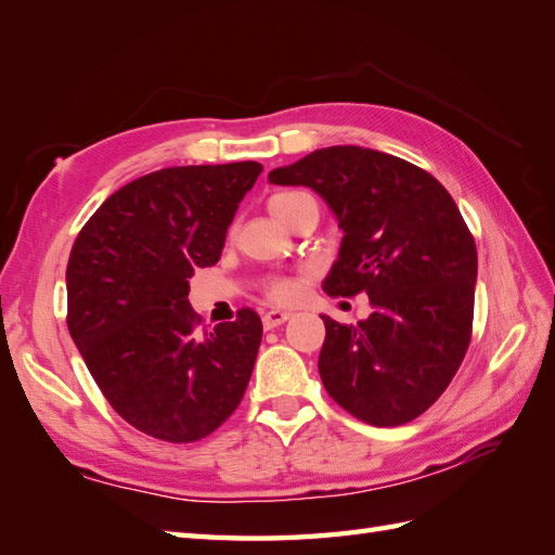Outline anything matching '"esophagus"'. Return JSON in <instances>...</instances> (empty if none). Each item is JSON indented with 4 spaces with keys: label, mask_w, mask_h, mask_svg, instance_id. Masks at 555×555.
Masks as SVG:
<instances>
[{
    "label": "esophagus",
    "mask_w": 555,
    "mask_h": 555,
    "mask_svg": "<svg viewBox=\"0 0 555 555\" xmlns=\"http://www.w3.org/2000/svg\"><path fill=\"white\" fill-rule=\"evenodd\" d=\"M292 313L287 311H266L263 313V327L266 330H273V327H280L282 323H287Z\"/></svg>",
    "instance_id": "obj_1"
}]
</instances>
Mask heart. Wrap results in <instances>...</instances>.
I'll return each instance as SVG.
<instances>
[{
  "label": "heart",
  "mask_w": 555,
  "mask_h": 555,
  "mask_svg": "<svg viewBox=\"0 0 555 555\" xmlns=\"http://www.w3.org/2000/svg\"><path fill=\"white\" fill-rule=\"evenodd\" d=\"M306 196H309L306 192H278L268 199V208L270 214L285 223L289 214L294 211V206H297L301 199H306ZM297 292H299V282L294 278H275L266 285V294L273 301H292L297 297Z\"/></svg>",
  "instance_id": "b5f03b06"
}]
</instances>
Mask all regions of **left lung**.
<instances>
[{
    "mask_svg": "<svg viewBox=\"0 0 555 555\" xmlns=\"http://www.w3.org/2000/svg\"><path fill=\"white\" fill-rule=\"evenodd\" d=\"M273 184H306L344 230L323 282L330 297L365 292L359 325L323 315L318 371L344 411L375 427L415 421L465 359L473 337L477 246L437 178L399 156L327 146L270 170Z\"/></svg>",
    "mask_w": 555,
    "mask_h": 555,
    "instance_id": "obj_1",
    "label": "left lung"
}]
</instances>
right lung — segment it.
I'll use <instances>...</instances> for the list:
<instances>
[{"label": "right lung", "mask_w": 555, "mask_h": 555, "mask_svg": "<svg viewBox=\"0 0 555 555\" xmlns=\"http://www.w3.org/2000/svg\"><path fill=\"white\" fill-rule=\"evenodd\" d=\"M263 166H173L128 182L73 242L68 332L114 411L170 444L199 441L240 405L263 325L251 309L216 327L188 301L218 263L242 196Z\"/></svg>", "instance_id": "obj_1"}]
</instances>
